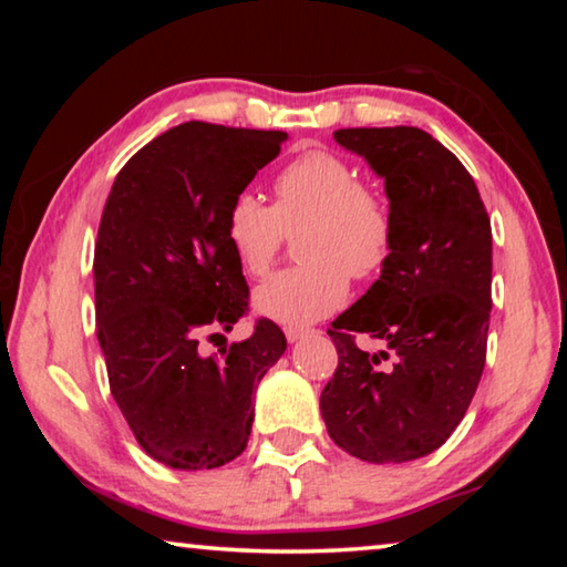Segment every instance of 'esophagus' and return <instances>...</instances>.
<instances>
[{"label":"esophagus","mask_w":567,"mask_h":567,"mask_svg":"<svg viewBox=\"0 0 567 567\" xmlns=\"http://www.w3.org/2000/svg\"><path fill=\"white\" fill-rule=\"evenodd\" d=\"M312 332V328H300V324H290V328H285V338L290 340V342H297V340H302L305 334H310Z\"/></svg>","instance_id":"1"}]
</instances>
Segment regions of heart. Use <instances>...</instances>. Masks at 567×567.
I'll use <instances>...</instances> for the list:
<instances>
[{"label": "heart", "mask_w": 567, "mask_h": 567, "mask_svg": "<svg viewBox=\"0 0 567 567\" xmlns=\"http://www.w3.org/2000/svg\"><path fill=\"white\" fill-rule=\"evenodd\" d=\"M275 203L243 189L229 199L225 237L249 277H265L287 235H297L302 265L275 275L255 292L265 318L305 324L348 300L350 277L370 282L395 252L398 217L385 192L364 185L360 167L332 150H307L287 162L272 182Z\"/></svg>", "instance_id": "b5f03b06"}]
</instances>
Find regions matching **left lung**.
<instances>
[{"instance_id": "8db88e82", "label": "left lung", "mask_w": 567, "mask_h": 567, "mask_svg": "<svg viewBox=\"0 0 567 567\" xmlns=\"http://www.w3.org/2000/svg\"><path fill=\"white\" fill-rule=\"evenodd\" d=\"M385 177L398 217L380 280L328 334L338 368L320 395L328 433L364 463L433 453L465 417L487 354L493 229L470 172L417 127L334 132ZM362 331L378 353L357 348Z\"/></svg>"}]
</instances>
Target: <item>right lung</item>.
Segmentation results:
<instances>
[{
  "label": "right lung",
  "instance_id": "1",
  "mask_svg": "<svg viewBox=\"0 0 567 567\" xmlns=\"http://www.w3.org/2000/svg\"><path fill=\"white\" fill-rule=\"evenodd\" d=\"M287 132L185 122L132 155L104 203L94 245V315L112 398L150 457L213 470L243 455L255 388L287 348L260 318L207 358L249 312L225 237L229 199L280 155Z\"/></svg>",
  "mask_w": 567,
  "mask_h": 567
}]
</instances>
